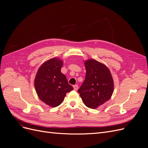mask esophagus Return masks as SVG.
I'll list each match as a JSON object with an SVG mask.
<instances>
[{
    "label": "esophagus",
    "instance_id": "esophagus-1",
    "mask_svg": "<svg viewBox=\"0 0 148 148\" xmlns=\"http://www.w3.org/2000/svg\"><path fill=\"white\" fill-rule=\"evenodd\" d=\"M73 88H74V89H75V91L78 90V84L73 85Z\"/></svg>",
    "mask_w": 148,
    "mask_h": 148
}]
</instances>
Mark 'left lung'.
I'll use <instances>...</instances> for the list:
<instances>
[{
  "label": "left lung",
  "instance_id": "1",
  "mask_svg": "<svg viewBox=\"0 0 148 148\" xmlns=\"http://www.w3.org/2000/svg\"><path fill=\"white\" fill-rule=\"evenodd\" d=\"M84 65L86 77L78 92L85 106L95 109L112 95L113 79L109 69L96 60H88Z\"/></svg>",
  "mask_w": 148,
  "mask_h": 148
}]
</instances>
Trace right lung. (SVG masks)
Listing matches in <instances>:
<instances>
[{
    "label": "right lung",
    "mask_w": 148,
    "mask_h": 148,
    "mask_svg": "<svg viewBox=\"0 0 148 148\" xmlns=\"http://www.w3.org/2000/svg\"><path fill=\"white\" fill-rule=\"evenodd\" d=\"M63 62L53 58L39 69L34 79V87L39 99L53 107L63 102L67 92L73 88L69 84L65 75L61 73Z\"/></svg>",
    "instance_id": "1"
}]
</instances>
